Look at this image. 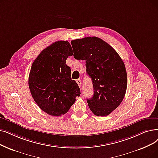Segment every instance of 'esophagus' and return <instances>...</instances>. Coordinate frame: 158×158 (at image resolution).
<instances>
[{"instance_id": "obj_1", "label": "esophagus", "mask_w": 158, "mask_h": 158, "mask_svg": "<svg viewBox=\"0 0 158 158\" xmlns=\"http://www.w3.org/2000/svg\"><path fill=\"white\" fill-rule=\"evenodd\" d=\"M76 82H77V85H79V86L81 87V79H77V80H76Z\"/></svg>"}]
</instances>
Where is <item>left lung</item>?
<instances>
[{
	"label": "left lung",
	"instance_id": "8db88e82",
	"mask_svg": "<svg viewBox=\"0 0 158 158\" xmlns=\"http://www.w3.org/2000/svg\"><path fill=\"white\" fill-rule=\"evenodd\" d=\"M73 57L85 60L86 73L92 81L94 95L87 99L90 110L106 116L121 104L127 90V74L123 60L113 48L96 37L71 41Z\"/></svg>",
	"mask_w": 158,
	"mask_h": 158
}]
</instances>
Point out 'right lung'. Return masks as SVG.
<instances>
[{
  "label": "right lung",
  "instance_id": "1",
  "mask_svg": "<svg viewBox=\"0 0 158 158\" xmlns=\"http://www.w3.org/2000/svg\"><path fill=\"white\" fill-rule=\"evenodd\" d=\"M72 55L68 41H57L41 52L31 67L28 85L32 98L50 115L66 114L81 94L78 85L72 80L70 67L66 64Z\"/></svg>",
  "mask_w": 158,
  "mask_h": 158
}]
</instances>
